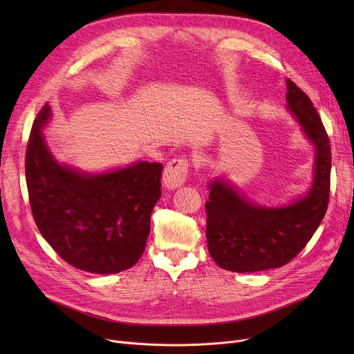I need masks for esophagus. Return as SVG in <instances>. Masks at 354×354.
Segmentation results:
<instances>
[{"instance_id": "obj_1", "label": "esophagus", "mask_w": 354, "mask_h": 354, "mask_svg": "<svg viewBox=\"0 0 354 354\" xmlns=\"http://www.w3.org/2000/svg\"><path fill=\"white\" fill-rule=\"evenodd\" d=\"M188 160L187 159H172L166 165L163 171V185L167 189H178L188 178Z\"/></svg>"}]
</instances>
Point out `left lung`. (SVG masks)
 Listing matches in <instances>:
<instances>
[{"label": "left lung", "mask_w": 354, "mask_h": 354, "mask_svg": "<svg viewBox=\"0 0 354 354\" xmlns=\"http://www.w3.org/2000/svg\"><path fill=\"white\" fill-rule=\"evenodd\" d=\"M287 109L314 146L313 183L284 207H263L243 196L225 178L209 182L207 241L214 261L234 272L283 267L299 254L323 221L330 195V140L306 93L287 79Z\"/></svg>", "instance_id": "1"}]
</instances>
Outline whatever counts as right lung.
<instances>
[{"label": "right lung", "instance_id": "add662e5", "mask_svg": "<svg viewBox=\"0 0 354 354\" xmlns=\"http://www.w3.org/2000/svg\"><path fill=\"white\" fill-rule=\"evenodd\" d=\"M46 103L37 115L26 153V180L37 228L66 263L91 274L133 267L151 232L163 166L135 162L103 174L62 165L48 149L43 127Z\"/></svg>", "mask_w": 354, "mask_h": 354}]
</instances>
